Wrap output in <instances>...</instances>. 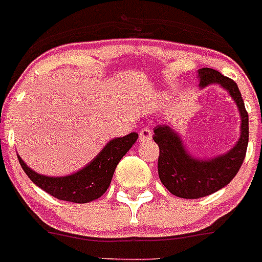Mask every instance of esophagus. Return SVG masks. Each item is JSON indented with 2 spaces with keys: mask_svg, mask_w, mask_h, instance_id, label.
Masks as SVG:
<instances>
[{
  "mask_svg": "<svg viewBox=\"0 0 262 262\" xmlns=\"http://www.w3.org/2000/svg\"><path fill=\"white\" fill-rule=\"evenodd\" d=\"M152 137V133H151L150 128H142L141 132H139V141L143 142V141H147V139H151Z\"/></svg>",
  "mask_w": 262,
  "mask_h": 262,
  "instance_id": "esophagus-1",
  "label": "esophagus"
}]
</instances>
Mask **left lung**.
Returning a JSON list of instances; mask_svg holds the SVG:
<instances>
[{"label":"left lung","instance_id":"left-lung-1","mask_svg":"<svg viewBox=\"0 0 262 262\" xmlns=\"http://www.w3.org/2000/svg\"><path fill=\"white\" fill-rule=\"evenodd\" d=\"M198 73L200 88L220 84L235 101L242 119L241 138L225 155L200 160L185 150L181 137L169 125L164 124L154 128V141L160 151L158 159L159 178L168 191L183 199L207 196L226 186L239 172L248 146V112L236 82L212 68H200Z\"/></svg>","mask_w":262,"mask_h":262}]
</instances>
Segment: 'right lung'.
Segmentation results:
<instances>
[{
  "label": "right lung",
  "instance_id": "right-lung-1",
  "mask_svg": "<svg viewBox=\"0 0 262 262\" xmlns=\"http://www.w3.org/2000/svg\"><path fill=\"white\" fill-rule=\"evenodd\" d=\"M138 134L111 139L90 164L79 172L64 177H49L32 170L18 155L21 168L29 180L40 189L59 200L72 203H89L101 198L108 189L116 165L129 148L136 143Z\"/></svg>",
  "mask_w": 262,
  "mask_h": 262
}]
</instances>
